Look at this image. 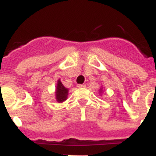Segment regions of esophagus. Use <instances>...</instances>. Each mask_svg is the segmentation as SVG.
Masks as SVG:
<instances>
[{"mask_svg": "<svg viewBox=\"0 0 156 156\" xmlns=\"http://www.w3.org/2000/svg\"><path fill=\"white\" fill-rule=\"evenodd\" d=\"M77 87H78V88H85L86 87V85L85 84H77Z\"/></svg>", "mask_w": 156, "mask_h": 156, "instance_id": "1", "label": "esophagus"}]
</instances>
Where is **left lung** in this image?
<instances>
[{
  "instance_id": "8db88e82",
  "label": "left lung",
  "mask_w": 156,
  "mask_h": 156,
  "mask_svg": "<svg viewBox=\"0 0 156 156\" xmlns=\"http://www.w3.org/2000/svg\"><path fill=\"white\" fill-rule=\"evenodd\" d=\"M99 91H100V93H101V92H102V88H101L99 89Z\"/></svg>"
}]
</instances>
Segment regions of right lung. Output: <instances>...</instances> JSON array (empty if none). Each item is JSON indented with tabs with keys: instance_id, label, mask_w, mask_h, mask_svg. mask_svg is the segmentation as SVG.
Wrapping results in <instances>:
<instances>
[{
	"instance_id": "add662e5",
	"label": "right lung",
	"mask_w": 156,
	"mask_h": 156,
	"mask_svg": "<svg viewBox=\"0 0 156 156\" xmlns=\"http://www.w3.org/2000/svg\"><path fill=\"white\" fill-rule=\"evenodd\" d=\"M68 91L69 89L65 88L63 84H62V82L60 81V80L58 79L57 80L56 87H55V99H56L57 102L58 103H62V102L65 101L66 100L68 99Z\"/></svg>"
}]
</instances>
